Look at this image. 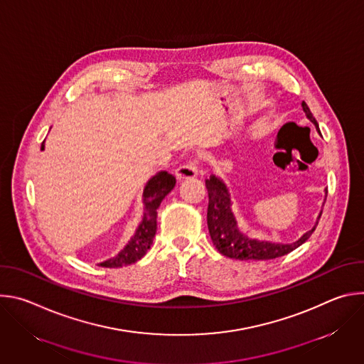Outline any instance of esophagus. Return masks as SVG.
I'll return each instance as SVG.
<instances>
[{
    "instance_id": "34e87169",
    "label": "esophagus",
    "mask_w": 364,
    "mask_h": 364,
    "mask_svg": "<svg viewBox=\"0 0 364 364\" xmlns=\"http://www.w3.org/2000/svg\"><path fill=\"white\" fill-rule=\"evenodd\" d=\"M176 176L177 178L180 180H186V178H193L197 176V166L196 163H187V164H183L180 166L177 170H176Z\"/></svg>"
}]
</instances>
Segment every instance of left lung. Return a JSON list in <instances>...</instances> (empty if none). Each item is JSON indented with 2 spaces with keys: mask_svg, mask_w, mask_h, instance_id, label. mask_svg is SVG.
I'll use <instances>...</instances> for the list:
<instances>
[{
  "mask_svg": "<svg viewBox=\"0 0 364 364\" xmlns=\"http://www.w3.org/2000/svg\"><path fill=\"white\" fill-rule=\"evenodd\" d=\"M302 111L320 132L318 122L316 121L313 114H311L305 102H302ZM205 188L207 193H209L207 226H209V233L212 236L213 245L222 255L232 259H239V261H247V259H252V261H268V259H275L292 252L313 235L323 213L321 210L313 229L305 232L298 240L292 243L257 240L250 237L247 232H243L239 228L237 220L232 212V197L226 183L216 174H212L210 178L205 180Z\"/></svg>",
  "mask_w": 364,
  "mask_h": 364,
  "instance_id": "8db88e82",
  "label": "left lung"
}]
</instances>
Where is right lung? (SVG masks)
Here are the masks:
<instances>
[{
    "instance_id": "add662e5",
    "label": "right lung",
    "mask_w": 364,
    "mask_h": 364,
    "mask_svg": "<svg viewBox=\"0 0 364 364\" xmlns=\"http://www.w3.org/2000/svg\"><path fill=\"white\" fill-rule=\"evenodd\" d=\"M41 148H44V141ZM176 177L168 174L167 171H160L152 176L142 193V203H144V216L139 222L134 236L125 245V247L114 257L108 259L105 262H100L99 265L103 268H118L124 265L135 264L138 259H141L149 246L152 245L155 232H157V210L164 200V197L174 188Z\"/></svg>"
}]
</instances>
